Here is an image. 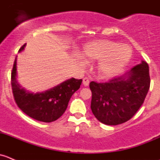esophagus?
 Returning a JSON list of instances; mask_svg holds the SVG:
<instances>
[{"mask_svg":"<svg viewBox=\"0 0 160 160\" xmlns=\"http://www.w3.org/2000/svg\"><path fill=\"white\" fill-rule=\"evenodd\" d=\"M90 83V80L88 78V77H85V78L83 79V84L84 85L85 87H88Z\"/></svg>","mask_w":160,"mask_h":160,"instance_id":"34e87169","label":"esophagus"}]
</instances>
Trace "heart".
<instances>
[{"label":"heart","instance_id":"b5f03b06","mask_svg":"<svg viewBox=\"0 0 160 160\" xmlns=\"http://www.w3.org/2000/svg\"><path fill=\"white\" fill-rule=\"evenodd\" d=\"M83 55L88 60L98 61L97 70L101 77H111L120 72L129 62L132 56V47L128 44H118L111 40H94L83 48ZM83 65L84 59H80Z\"/></svg>","mask_w":160,"mask_h":160}]
</instances>
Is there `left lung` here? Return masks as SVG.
<instances>
[{
	"instance_id": "1",
	"label": "left lung",
	"mask_w": 160,
	"mask_h": 160,
	"mask_svg": "<svg viewBox=\"0 0 160 160\" xmlns=\"http://www.w3.org/2000/svg\"><path fill=\"white\" fill-rule=\"evenodd\" d=\"M149 86V65L143 60L107 83L90 82L92 112L105 125L126 122L143 104Z\"/></svg>"
}]
</instances>
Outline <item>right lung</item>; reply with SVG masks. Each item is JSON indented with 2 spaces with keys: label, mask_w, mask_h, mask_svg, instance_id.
Masks as SVG:
<instances>
[{
  "label": "right lung",
  "mask_w": 160,
  "mask_h": 160,
  "mask_svg": "<svg viewBox=\"0 0 160 160\" xmlns=\"http://www.w3.org/2000/svg\"><path fill=\"white\" fill-rule=\"evenodd\" d=\"M23 45L18 52L25 49ZM17 56L11 72V88L14 101L25 114L37 121L52 122L67 110L72 95L80 88L82 80L70 78L42 92L33 93L22 88L17 81Z\"/></svg>",
  "instance_id": "obj_1"
}]
</instances>
